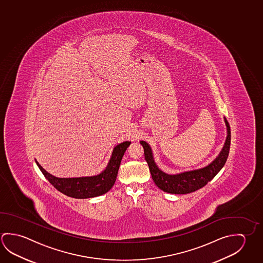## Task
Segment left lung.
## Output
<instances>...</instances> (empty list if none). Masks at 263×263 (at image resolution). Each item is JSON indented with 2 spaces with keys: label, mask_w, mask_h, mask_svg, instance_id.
<instances>
[{
  "label": "left lung",
  "mask_w": 263,
  "mask_h": 263,
  "mask_svg": "<svg viewBox=\"0 0 263 263\" xmlns=\"http://www.w3.org/2000/svg\"><path fill=\"white\" fill-rule=\"evenodd\" d=\"M224 121L227 126V138L219 154L211 163L208 164L205 167L193 171H187L176 174L164 173L163 171H161L156 164L151 146L148 145V143L141 140L140 144L144 148L145 159L147 162L151 177L156 185L163 192L173 194H190L206 185L207 183L219 173L221 168L224 167V163L228 159L230 148L231 133L230 126L226 117H224Z\"/></svg>",
  "instance_id": "left-lung-1"
}]
</instances>
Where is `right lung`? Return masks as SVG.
I'll use <instances>...</instances> for the list:
<instances>
[{
    "mask_svg": "<svg viewBox=\"0 0 263 263\" xmlns=\"http://www.w3.org/2000/svg\"><path fill=\"white\" fill-rule=\"evenodd\" d=\"M130 144L131 141H125L115 146L107 166L102 173L93 176L59 178L48 173L36 159L35 163L47 180L62 194L72 198H92L106 194L114 186L117 180L121 160Z\"/></svg>",
    "mask_w": 263,
    "mask_h": 263,
    "instance_id": "1",
    "label": "right lung"
}]
</instances>
